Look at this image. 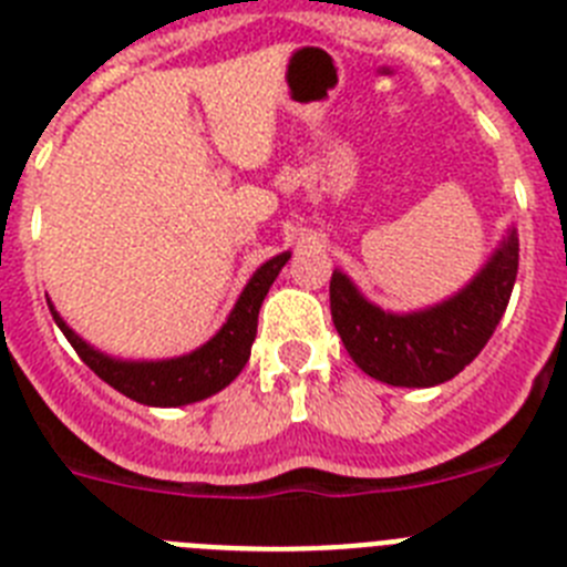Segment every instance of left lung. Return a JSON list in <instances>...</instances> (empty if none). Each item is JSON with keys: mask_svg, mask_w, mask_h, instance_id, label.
I'll return each instance as SVG.
<instances>
[{"mask_svg": "<svg viewBox=\"0 0 567 567\" xmlns=\"http://www.w3.org/2000/svg\"><path fill=\"white\" fill-rule=\"evenodd\" d=\"M519 240L511 229L468 287L440 307L385 315L360 298L346 275L329 280L332 320L346 352L369 378L389 385H437L460 374L497 329L517 280Z\"/></svg>", "mask_w": 567, "mask_h": 567, "instance_id": "1", "label": "left lung"}]
</instances>
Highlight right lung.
Segmentation results:
<instances>
[{
	"label": "right lung",
	"instance_id": "add662e5",
	"mask_svg": "<svg viewBox=\"0 0 567 567\" xmlns=\"http://www.w3.org/2000/svg\"><path fill=\"white\" fill-rule=\"evenodd\" d=\"M287 260L289 252L278 255L252 275L224 329L209 343H204L198 352L162 360V363H122V360L107 358V354L90 349L79 334H73V329H68V323L59 318L53 307H50V315L64 332V338L70 340V346L76 349L79 358L104 383L113 385L115 392L127 394L130 400L144 405L195 403V400L221 392L224 385L233 383L240 369L247 365L249 349H252L255 332H258V309Z\"/></svg>",
	"mask_w": 567,
	"mask_h": 567
}]
</instances>
